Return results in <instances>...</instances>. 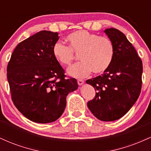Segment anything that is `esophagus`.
Wrapping results in <instances>:
<instances>
[{
    "instance_id": "esophagus-1",
    "label": "esophagus",
    "mask_w": 151,
    "mask_h": 151,
    "mask_svg": "<svg viewBox=\"0 0 151 151\" xmlns=\"http://www.w3.org/2000/svg\"><path fill=\"white\" fill-rule=\"evenodd\" d=\"M84 80H82V79H78L77 80V83L79 86L82 85V84H84Z\"/></svg>"
}]
</instances>
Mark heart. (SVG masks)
<instances>
[{"label":"heart","instance_id":"b5f03b06","mask_svg":"<svg viewBox=\"0 0 151 151\" xmlns=\"http://www.w3.org/2000/svg\"><path fill=\"white\" fill-rule=\"evenodd\" d=\"M68 47L57 42L52 47L54 58L62 65L69 66L74 58V54H79L78 62L67 70L72 77L82 78L93 72L101 74L109 69L114 57V46L106 37L86 30H78L67 35Z\"/></svg>","mask_w":151,"mask_h":151}]
</instances>
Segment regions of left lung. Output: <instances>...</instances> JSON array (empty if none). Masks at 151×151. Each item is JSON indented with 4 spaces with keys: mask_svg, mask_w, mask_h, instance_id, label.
Returning a JSON list of instances; mask_svg holds the SVG:
<instances>
[{
    "mask_svg": "<svg viewBox=\"0 0 151 151\" xmlns=\"http://www.w3.org/2000/svg\"><path fill=\"white\" fill-rule=\"evenodd\" d=\"M104 32L113 42L114 57L104 74L86 81L96 91L87 106L99 120L113 121L124 116L138 99L143 65L134 47L123 32L115 28H106Z\"/></svg>",
    "mask_w": 151,
    "mask_h": 151,
    "instance_id": "obj_1",
    "label": "left lung"
}]
</instances>
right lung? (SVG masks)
I'll return each instance as SVG.
<instances>
[{"label":"right lung","instance_id":"1","mask_svg":"<svg viewBox=\"0 0 151 151\" xmlns=\"http://www.w3.org/2000/svg\"><path fill=\"white\" fill-rule=\"evenodd\" d=\"M58 32L42 30L20 42L7 67L13 104L29 120L39 124L55 121L62 116L69 93L78 88L74 78L54 58Z\"/></svg>","mask_w":151,"mask_h":151}]
</instances>
